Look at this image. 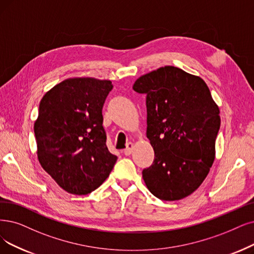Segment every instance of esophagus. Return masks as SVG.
Here are the masks:
<instances>
[{"label": "esophagus", "instance_id": "1", "mask_svg": "<svg viewBox=\"0 0 254 254\" xmlns=\"http://www.w3.org/2000/svg\"><path fill=\"white\" fill-rule=\"evenodd\" d=\"M132 149H133V144L132 143H128L126 149L123 150V153L125 155H130L131 153H132Z\"/></svg>", "mask_w": 254, "mask_h": 254}]
</instances>
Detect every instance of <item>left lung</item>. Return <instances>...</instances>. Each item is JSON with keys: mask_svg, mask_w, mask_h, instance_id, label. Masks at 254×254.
<instances>
[{"mask_svg": "<svg viewBox=\"0 0 254 254\" xmlns=\"http://www.w3.org/2000/svg\"><path fill=\"white\" fill-rule=\"evenodd\" d=\"M133 90L147 96V137L155 154L143 170L145 184L160 200L186 198L214 162L219 107L203 80L171 65L139 77Z\"/></svg>", "mask_w": 254, "mask_h": 254, "instance_id": "1", "label": "left lung"}]
</instances>
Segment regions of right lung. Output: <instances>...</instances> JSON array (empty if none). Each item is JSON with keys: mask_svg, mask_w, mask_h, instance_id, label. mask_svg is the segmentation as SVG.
Returning <instances> with one entry per match:
<instances>
[{"mask_svg": "<svg viewBox=\"0 0 254 254\" xmlns=\"http://www.w3.org/2000/svg\"><path fill=\"white\" fill-rule=\"evenodd\" d=\"M109 80L66 79L43 97L34 124L40 165L70 194L98 189L118 157L106 146L102 108L113 89Z\"/></svg>", "mask_w": 254, "mask_h": 254, "instance_id": "1", "label": "right lung"}]
</instances>
